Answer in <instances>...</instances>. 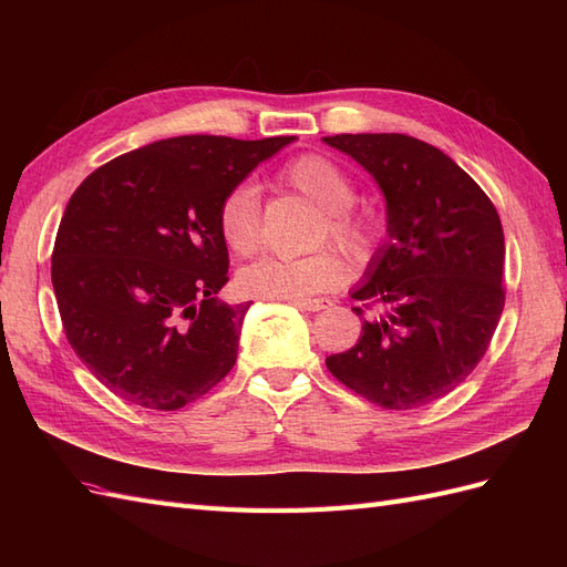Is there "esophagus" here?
<instances>
[{
	"label": "esophagus",
	"instance_id": "obj_1",
	"mask_svg": "<svg viewBox=\"0 0 567 567\" xmlns=\"http://www.w3.org/2000/svg\"><path fill=\"white\" fill-rule=\"evenodd\" d=\"M293 307L302 312H321V310H329L333 305L329 298H315V300H298V302H290Z\"/></svg>",
	"mask_w": 567,
	"mask_h": 567
}]
</instances>
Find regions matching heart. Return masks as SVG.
<instances>
[{
    "instance_id": "obj_1",
    "label": "heart",
    "mask_w": 567,
    "mask_h": 567,
    "mask_svg": "<svg viewBox=\"0 0 567 567\" xmlns=\"http://www.w3.org/2000/svg\"><path fill=\"white\" fill-rule=\"evenodd\" d=\"M279 184L310 198L323 210L317 244L326 238L342 252L362 257L379 236V225L352 210L357 188L346 169L333 161L307 153L281 167ZM217 231L234 255H250L260 244V198L250 186H236L217 205ZM346 279V265L331 250L298 260L260 257L238 271V290L248 298L298 302L326 293Z\"/></svg>"
}]
</instances>
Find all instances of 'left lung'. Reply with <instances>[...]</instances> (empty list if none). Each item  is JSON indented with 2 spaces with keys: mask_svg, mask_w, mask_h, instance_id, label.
<instances>
[{
  "mask_svg": "<svg viewBox=\"0 0 567 567\" xmlns=\"http://www.w3.org/2000/svg\"><path fill=\"white\" fill-rule=\"evenodd\" d=\"M323 142L375 179L388 215V241L352 290L379 315L362 323L350 350L326 357V367L383 409L431 404L466 381L504 312L502 219L468 173L414 136Z\"/></svg>",
  "mask_w": 567,
  "mask_h": 567,
  "instance_id": "obj_1",
  "label": "left lung"
}]
</instances>
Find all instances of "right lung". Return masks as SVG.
I'll list each match as a JSON object with an SVG mask.
<instances>
[{"mask_svg": "<svg viewBox=\"0 0 567 567\" xmlns=\"http://www.w3.org/2000/svg\"><path fill=\"white\" fill-rule=\"evenodd\" d=\"M290 142L173 136L123 153L75 188L51 284L68 342L120 400L175 411L236 364L250 302L217 298L229 281L217 205Z\"/></svg>", "mask_w": 567, "mask_h": 567, "instance_id": "1", "label": "right lung"}]
</instances>
